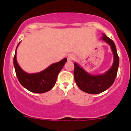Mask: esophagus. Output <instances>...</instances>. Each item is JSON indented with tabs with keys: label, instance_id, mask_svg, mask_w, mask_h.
<instances>
[{
	"label": "esophagus",
	"instance_id": "1",
	"mask_svg": "<svg viewBox=\"0 0 131 131\" xmlns=\"http://www.w3.org/2000/svg\"><path fill=\"white\" fill-rule=\"evenodd\" d=\"M68 61H72L75 59V55L73 54H70L68 55Z\"/></svg>",
	"mask_w": 131,
	"mask_h": 131
}]
</instances>
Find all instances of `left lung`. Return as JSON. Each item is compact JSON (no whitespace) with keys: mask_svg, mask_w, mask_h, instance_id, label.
Returning <instances> with one entry per match:
<instances>
[{"mask_svg":"<svg viewBox=\"0 0 131 131\" xmlns=\"http://www.w3.org/2000/svg\"><path fill=\"white\" fill-rule=\"evenodd\" d=\"M102 39L111 46L114 55L113 65L106 73L100 75H91L79 67V64L74 63L73 75L75 82L80 90L87 93L96 94L106 91L113 84L117 75L119 58L115 45L113 41L105 34H103Z\"/></svg>","mask_w":131,"mask_h":131,"instance_id":"1","label":"left lung"}]
</instances>
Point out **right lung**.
<instances>
[{"instance_id":"right-lung-1","label":"right lung","mask_w":131,"mask_h":131,"mask_svg":"<svg viewBox=\"0 0 131 131\" xmlns=\"http://www.w3.org/2000/svg\"><path fill=\"white\" fill-rule=\"evenodd\" d=\"M16 49L13 61L16 74L19 83L27 90L35 93H43L51 90L56 84L58 74L67 62V58L52 64L39 73L29 74L24 72L18 64L16 60Z\"/></svg>"}]
</instances>
